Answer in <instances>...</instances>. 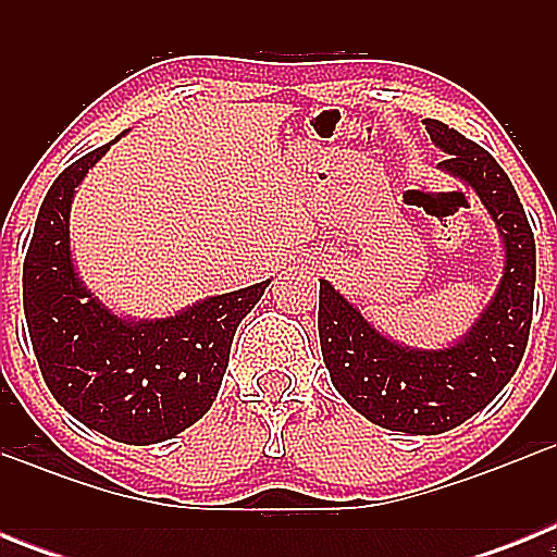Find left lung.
Segmentation results:
<instances>
[{"label":"left lung","mask_w":557,"mask_h":557,"mask_svg":"<svg viewBox=\"0 0 557 557\" xmlns=\"http://www.w3.org/2000/svg\"><path fill=\"white\" fill-rule=\"evenodd\" d=\"M446 156V172L466 181L488 209L505 243V268L480 321L455 346L424 351L379 334L329 282H321L318 332L332 385L371 424L410 435H441L499 396L530 337L535 239L513 184L485 147L455 127L424 120Z\"/></svg>","instance_id":"left-lung-1"}]
</instances>
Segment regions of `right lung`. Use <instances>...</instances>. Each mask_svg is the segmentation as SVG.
Masks as SVG:
<instances>
[{
    "label": "right lung",
    "mask_w": 557,
    "mask_h": 557,
    "mask_svg": "<svg viewBox=\"0 0 557 557\" xmlns=\"http://www.w3.org/2000/svg\"><path fill=\"white\" fill-rule=\"evenodd\" d=\"M111 145L86 152L49 186L24 256V318L58 405L111 441L147 446L170 441L209 412L236 326L270 282L214 295L159 321L113 314L83 287L69 250L75 189Z\"/></svg>",
    "instance_id": "right-lung-1"
}]
</instances>
